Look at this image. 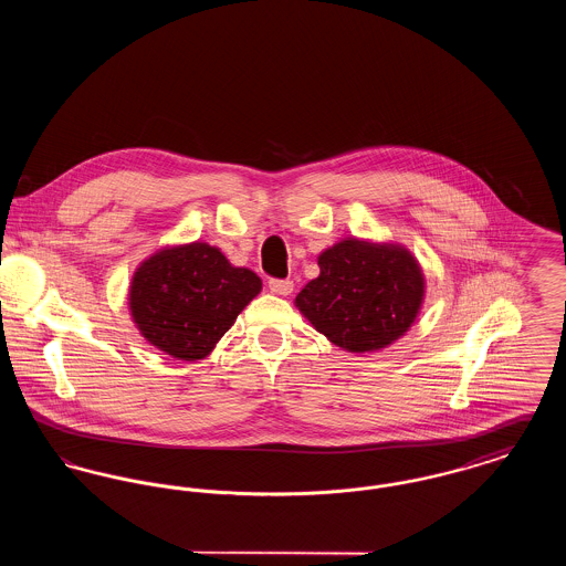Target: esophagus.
<instances>
[{
    "label": "esophagus",
    "mask_w": 566,
    "mask_h": 566,
    "mask_svg": "<svg viewBox=\"0 0 566 566\" xmlns=\"http://www.w3.org/2000/svg\"><path fill=\"white\" fill-rule=\"evenodd\" d=\"M293 280H277V277H271L270 291L273 295H291L293 293Z\"/></svg>",
    "instance_id": "obj_1"
}]
</instances>
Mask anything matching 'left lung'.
Wrapping results in <instances>:
<instances>
[{
    "instance_id": "8db88e82",
    "label": "left lung",
    "mask_w": 566,
    "mask_h": 566,
    "mask_svg": "<svg viewBox=\"0 0 566 566\" xmlns=\"http://www.w3.org/2000/svg\"><path fill=\"white\" fill-rule=\"evenodd\" d=\"M318 268L321 275L296 295V307L344 350L390 346L420 312L424 275L401 245L352 238L324 250Z\"/></svg>"
}]
</instances>
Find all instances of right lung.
<instances>
[{"label": "right lung", "mask_w": 566, "mask_h": 566, "mask_svg": "<svg viewBox=\"0 0 566 566\" xmlns=\"http://www.w3.org/2000/svg\"><path fill=\"white\" fill-rule=\"evenodd\" d=\"M261 277L233 268L210 243L163 248L132 280L129 307L139 333L178 360H199L261 293Z\"/></svg>", "instance_id": "1"}]
</instances>
